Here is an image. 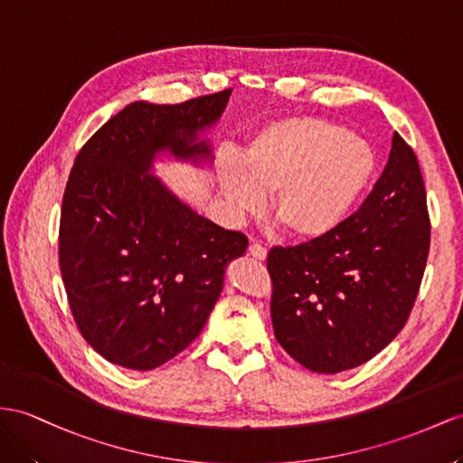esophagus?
<instances>
[{"label":"esophagus","instance_id":"esophagus-1","mask_svg":"<svg viewBox=\"0 0 463 463\" xmlns=\"http://www.w3.org/2000/svg\"><path fill=\"white\" fill-rule=\"evenodd\" d=\"M248 254H250L252 258H256V260H266V256H268V250L266 248L262 246V244H250L248 246Z\"/></svg>","mask_w":463,"mask_h":463}]
</instances>
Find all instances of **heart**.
<instances>
[{"instance_id":"1","label":"heart","mask_w":463,"mask_h":463,"mask_svg":"<svg viewBox=\"0 0 463 463\" xmlns=\"http://www.w3.org/2000/svg\"><path fill=\"white\" fill-rule=\"evenodd\" d=\"M377 152L352 130L321 118L269 123L248 140L239 165L221 175L236 215L260 211L271 194V213L295 239L335 234L362 205L377 175Z\"/></svg>"}]
</instances>
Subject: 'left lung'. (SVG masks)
I'll list each match as a JSON object with an SVG mask.
<instances>
[{
  "mask_svg": "<svg viewBox=\"0 0 463 463\" xmlns=\"http://www.w3.org/2000/svg\"><path fill=\"white\" fill-rule=\"evenodd\" d=\"M430 248L420 165L399 133L372 194L335 234L268 254L271 325L295 362L338 373L405 326Z\"/></svg>",
  "mask_w": 463,
  "mask_h": 463,
  "instance_id": "left-lung-1",
  "label": "left lung"
}]
</instances>
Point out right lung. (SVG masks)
Masks as SVG:
<instances>
[{
    "label": "right lung",
    "instance_id": "add662e5",
    "mask_svg": "<svg viewBox=\"0 0 463 463\" xmlns=\"http://www.w3.org/2000/svg\"><path fill=\"white\" fill-rule=\"evenodd\" d=\"M231 90L177 105L135 101L111 117L74 160L62 197L58 264L81 336L111 364L154 370L203 330L224 268L248 239L197 215L152 162L211 160L199 133L215 125Z\"/></svg>",
    "mask_w": 463,
    "mask_h": 463
}]
</instances>
